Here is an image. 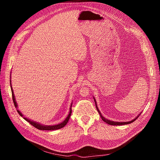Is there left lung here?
<instances>
[{
	"mask_svg": "<svg viewBox=\"0 0 160 160\" xmlns=\"http://www.w3.org/2000/svg\"><path fill=\"white\" fill-rule=\"evenodd\" d=\"M93 99H94V101H95V106H96V109H97V110H98V111L99 112V115H100V116H101V119H102V120L103 121V122H105V123H108L109 125H127V124H129V123H131L133 122L134 121L139 117V115L141 114V113H139V115H138L136 118H135V119H133V120L130 121V122H113V121H111V120H109V119H108L105 118L103 117V116L102 115H101V112H100V111H99V109H98V105H97L96 100H95V99L94 98H93Z\"/></svg>",
	"mask_w": 160,
	"mask_h": 160,
	"instance_id": "8db88e82",
	"label": "left lung"
}]
</instances>
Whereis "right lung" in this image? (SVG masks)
Masks as SVG:
<instances>
[{
    "instance_id": "right-lung-1",
    "label": "right lung",
    "mask_w": 160,
    "mask_h": 160,
    "mask_svg": "<svg viewBox=\"0 0 160 160\" xmlns=\"http://www.w3.org/2000/svg\"><path fill=\"white\" fill-rule=\"evenodd\" d=\"M10 83H11V91H12V96L13 102H14V106H15V108H18V105H17V101L15 100V98H14V95L13 90H12V88L11 81V80H10ZM71 107H72V103L71 104V107H70V110H69V115H67V117L66 118V119L63 121V122L59 123V124L54 125H42V124L38 123V122H34V121H32V120H31L29 119H28V118H27L25 117H24V115L22 114V113L20 111H19L18 109H17V112L18 113V114L20 115L21 117H22L24 118V119H25L27 122H28L31 125H32V126L36 128L37 129H40V130H56V129H61L62 128L65 127V125L67 123V122H69V118L71 117V113H72Z\"/></svg>"
}]
</instances>
